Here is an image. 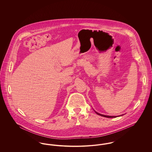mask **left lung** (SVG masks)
Wrapping results in <instances>:
<instances>
[{"mask_svg": "<svg viewBox=\"0 0 152 152\" xmlns=\"http://www.w3.org/2000/svg\"><path fill=\"white\" fill-rule=\"evenodd\" d=\"M96 113L97 115H100V116H103V117H108V118H113V117H116V116H105V115H103L100 114V113H97V112H96Z\"/></svg>", "mask_w": 152, "mask_h": 152, "instance_id": "left-lung-1", "label": "left lung"}]
</instances>
